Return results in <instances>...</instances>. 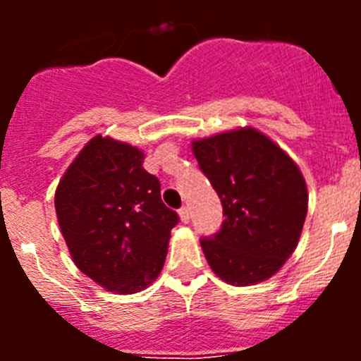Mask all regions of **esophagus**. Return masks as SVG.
<instances>
[{
	"label": "esophagus",
	"instance_id": "esophagus-1",
	"mask_svg": "<svg viewBox=\"0 0 361 361\" xmlns=\"http://www.w3.org/2000/svg\"><path fill=\"white\" fill-rule=\"evenodd\" d=\"M178 215H180V220H183V222H190V219H191V213H190V208H188V206H184V208H180L178 209Z\"/></svg>",
	"mask_w": 361,
	"mask_h": 361
}]
</instances>
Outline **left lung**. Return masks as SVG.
Listing matches in <instances>:
<instances>
[{"label": "left lung", "mask_w": 361, "mask_h": 361, "mask_svg": "<svg viewBox=\"0 0 361 361\" xmlns=\"http://www.w3.org/2000/svg\"><path fill=\"white\" fill-rule=\"evenodd\" d=\"M193 155L226 216L215 235L200 238L215 275L233 286L275 275L298 245L307 215L298 166L255 128L193 141Z\"/></svg>", "instance_id": "8db88e82"}]
</instances>
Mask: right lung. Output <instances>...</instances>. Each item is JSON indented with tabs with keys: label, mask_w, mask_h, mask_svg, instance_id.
I'll list each match as a JSON object with an SVG mask.
<instances>
[{
	"label": "right lung",
	"mask_w": 361,
	"mask_h": 361,
	"mask_svg": "<svg viewBox=\"0 0 361 361\" xmlns=\"http://www.w3.org/2000/svg\"><path fill=\"white\" fill-rule=\"evenodd\" d=\"M145 153L94 137L56 190V213L75 266L108 291L132 295L157 279L178 222Z\"/></svg>",
	"instance_id": "add662e5"
}]
</instances>
